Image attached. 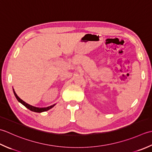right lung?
Instances as JSON below:
<instances>
[{"mask_svg": "<svg viewBox=\"0 0 152 152\" xmlns=\"http://www.w3.org/2000/svg\"><path fill=\"white\" fill-rule=\"evenodd\" d=\"M13 91H14V94L15 95V98H16V99L18 100V101L20 102V103L21 104H23V106L25 107H26L27 109H29V110L32 111H34V112H37V113H41V112H43V111H48L50 109H51V108L53 107L56 104H54V105H52V106H48V107H35V106H31V105H29L28 104H27L26 102H25L23 100H21V99L20 98H19L18 96V95L16 94V93H15L14 90L13 88Z\"/></svg>", "mask_w": 152, "mask_h": 152, "instance_id": "obj_1", "label": "right lung"}]
</instances>
